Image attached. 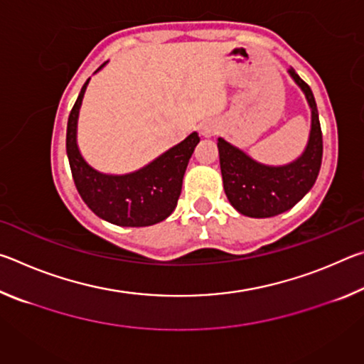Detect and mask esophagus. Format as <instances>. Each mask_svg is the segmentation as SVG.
I'll use <instances>...</instances> for the list:
<instances>
[{"instance_id": "obj_1", "label": "esophagus", "mask_w": 364, "mask_h": 364, "mask_svg": "<svg viewBox=\"0 0 364 364\" xmlns=\"http://www.w3.org/2000/svg\"><path fill=\"white\" fill-rule=\"evenodd\" d=\"M218 133V127L213 122H207L204 125H200V134L205 138H210L213 134Z\"/></svg>"}]
</instances>
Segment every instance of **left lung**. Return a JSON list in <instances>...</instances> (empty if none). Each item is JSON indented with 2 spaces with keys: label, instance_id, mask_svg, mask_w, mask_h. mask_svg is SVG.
<instances>
[{
  "label": "left lung",
  "instance_id": "8db88e82",
  "mask_svg": "<svg viewBox=\"0 0 364 364\" xmlns=\"http://www.w3.org/2000/svg\"><path fill=\"white\" fill-rule=\"evenodd\" d=\"M311 107V132L305 152L284 167H267L218 138L220 167L228 200L239 213L269 218L292 208L315 184L323 160V133L311 88L289 70Z\"/></svg>",
  "mask_w": 364,
  "mask_h": 364
}]
</instances>
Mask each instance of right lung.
I'll return each mask as SVG.
<instances>
[{
    "label": "right lung",
    "instance_id": "obj_1",
    "mask_svg": "<svg viewBox=\"0 0 364 364\" xmlns=\"http://www.w3.org/2000/svg\"><path fill=\"white\" fill-rule=\"evenodd\" d=\"M90 78L86 80L67 122V157L78 194L97 217L119 226H151L175 210L181 194L183 176L194 147L197 133L162 154L134 173L102 175L85 162L77 147L78 109Z\"/></svg>",
    "mask_w": 364,
    "mask_h": 364
}]
</instances>
